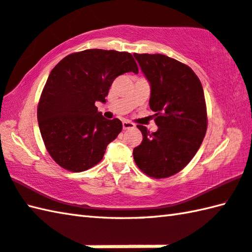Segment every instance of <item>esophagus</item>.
<instances>
[{
	"mask_svg": "<svg viewBox=\"0 0 252 252\" xmlns=\"http://www.w3.org/2000/svg\"><path fill=\"white\" fill-rule=\"evenodd\" d=\"M134 127H135L134 123L128 122V121L123 122V128H124V129H129V128H134Z\"/></svg>",
	"mask_w": 252,
	"mask_h": 252,
	"instance_id": "34e87169",
	"label": "esophagus"
}]
</instances>
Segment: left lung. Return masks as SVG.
<instances>
[{
	"instance_id": "left-lung-1",
	"label": "left lung",
	"mask_w": 252,
	"mask_h": 252,
	"mask_svg": "<svg viewBox=\"0 0 252 252\" xmlns=\"http://www.w3.org/2000/svg\"><path fill=\"white\" fill-rule=\"evenodd\" d=\"M150 83L149 106L158 130L138 125L141 144L132 151L138 168L149 177L168 178L187 165L207 129L205 97L194 71L168 56L134 54Z\"/></svg>"
}]
</instances>
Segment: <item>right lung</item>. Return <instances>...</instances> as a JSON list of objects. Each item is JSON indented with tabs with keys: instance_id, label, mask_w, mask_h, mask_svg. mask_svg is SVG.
<instances>
[{
	"instance_id": "right-lung-1",
	"label": "right lung",
	"mask_w": 252,
	"mask_h": 252,
	"mask_svg": "<svg viewBox=\"0 0 252 252\" xmlns=\"http://www.w3.org/2000/svg\"><path fill=\"white\" fill-rule=\"evenodd\" d=\"M126 72L138 73L129 52L103 49L74 52L51 70L37 118L46 149L60 167L81 172L103 159L123 124L103 117L95 102L105 103L114 80Z\"/></svg>"
}]
</instances>
